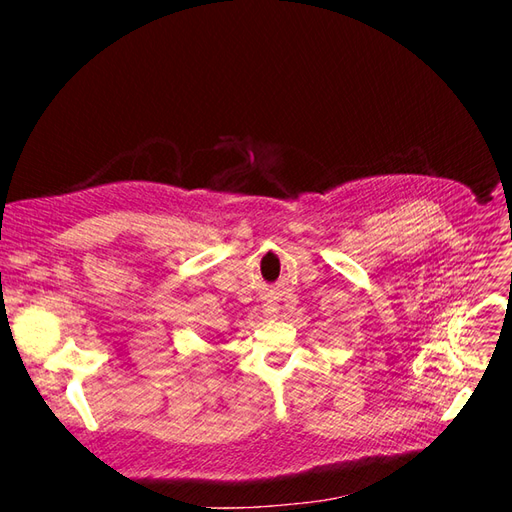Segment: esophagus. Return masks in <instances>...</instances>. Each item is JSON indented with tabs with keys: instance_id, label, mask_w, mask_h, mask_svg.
<instances>
[{
	"instance_id": "obj_1",
	"label": "esophagus",
	"mask_w": 512,
	"mask_h": 512,
	"mask_svg": "<svg viewBox=\"0 0 512 512\" xmlns=\"http://www.w3.org/2000/svg\"><path fill=\"white\" fill-rule=\"evenodd\" d=\"M262 312H265V316H267V318H275V316H277V312H280V305H277L275 301H271V299H269V301L265 303V309H262Z\"/></svg>"
}]
</instances>
